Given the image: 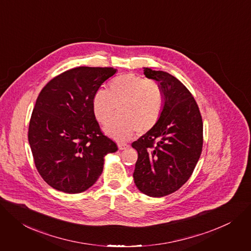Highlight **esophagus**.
Masks as SVG:
<instances>
[{
    "label": "esophagus",
    "mask_w": 251,
    "mask_h": 251,
    "mask_svg": "<svg viewBox=\"0 0 251 251\" xmlns=\"http://www.w3.org/2000/svg\"><path fill=\"white\" fill-rule=\"evenodd\" d=\"M128 147H129V145L124 144V143H119V144H118L119 150H124V149H126V148H128Z\"/></svg>",
    "instance_id": "esophagus-1"
}]
</instances>
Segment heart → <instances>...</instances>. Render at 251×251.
I'll return each mask as SVG.
<instances>
[{
	"instance_id": "b5f03b06",
	"label": "heart",
	"mask_w": 251,
	"mask_h": 251,
	"mask_svg": "<svg viewBox=\"0 0 251 251\" xmlns=\"http://www.w3.org/2000/svg\"><path fill=\"white\" fill-rule=\"evenodd\" d=\"M165 97L161 86L132 73L114 78L108 91L98 90L93 97V113L103 125L119 112L120 116L104 129L110 137L127 141L137 131L152 130L161 117Z\"/></svg>"
}]
</instances>
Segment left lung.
<instances>
[{
  "mask_svg": "<svg viewBox=\"0 0 251 251\" xmlns=\"http://www.w3.org/2000/svg\"><path fill=\"white\" fill-rule=\"evenodd\" d=\"M144 75L161 86L165 103L157 125L132 143L138 152L133 177L142 193L163 197L191 176L202 151L203 123L196 101L178 79L150 68Z\"/></svg>",
  "mask_w": 251,
  "mask_h": 251,
  "instance_id": "left-lung-1",
  "label": "left lung"
}]
</instances>
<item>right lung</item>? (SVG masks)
<instances>
[{
  "mask_svg": "<svg viewBox=\"0 0 251 251\" xmlns=\"http://www.w3.org/2000/svg\"><path fill=\"white\" fill-rule=\"evenodd\" d=\"M117 72L110 67H78L53 78L40 92L28 139L36 168L56 190L76 194L92 186L104 157L118 150L100 130L93 97Z\"/></svg>",
  "mask_w": 251,
  "mask_h": 251,
  "instance_id": "add662e5",
  "label": "right lung"
}]
</instances>
